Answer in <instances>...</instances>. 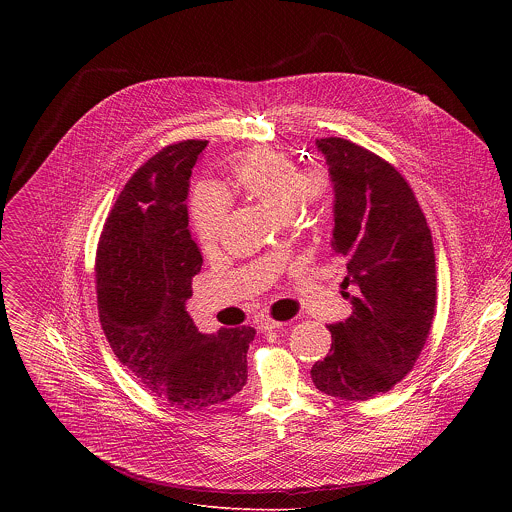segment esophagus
I'll return each instance as SVG.
<instances>
[{
    "label": "esophagus",
    "instance_id": "esophagus-1",
    "mask_svg": "<svg viewBox=\"0 0 512 512\" xmlns=\"http://www.w3.org/2000/svg\"><path fill=\"white\" fill-rule=\"evenodd\" d=\"M286 323H282V321H276V319H272V317H262V319H258V329L260 331H274V329H282Z\"/></svg>",
    "mask_w": 512,
    "mask_h": 512
}]
</instances>
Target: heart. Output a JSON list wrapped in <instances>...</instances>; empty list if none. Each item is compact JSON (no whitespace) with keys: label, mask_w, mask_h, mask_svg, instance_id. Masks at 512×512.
Instances as JSON below:
<instances>
[{"label":"heart","mask_w":512,"mask_h":512,"mask_svg":"<svg viewBox=\"0 0 512 512\" xmlns=\"http://www.w3.org/2000/svg\"><path fill=\"white\" fill-rule=\"evenodd\" d=\"M232 175L240 191L280 217L321 207L331 191L329 175L323 169H299L286 151L274 147L248 149L232 165ZM230 207V195L220 185H197L191 215L203 248L209 250L219 242Z\"/></svg>","instance_id":"1"}]
</instances>
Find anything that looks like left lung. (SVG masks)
I'll use <instances>...</instances> for the list:
<instances>
[{"mask_svg": "<svg viewBox=\"0 0 512 512\" xmlns=\"http://www.w3.org/2000/svg\"><path fill=\"white\" fill-rule=\"evenodd\" d=\"M335 189L333 256L347 262L351 317L329 325L331 349L311 368L317 390L368 400L418 361L436 315V254L422 207L402 173L345 138L317 140Z\"/></svg>", "mask_w": 512, "mask_h": 512, "instance_id": "8db88e82", "label": "left lung"}]
</instances>
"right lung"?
I'll return each instance as SVG.
<instances>
[{"mask_svg": "<svg viewBox=\"0 0 512 512\" xmlns=\"http://www.w3.org/2000/svg\"><path fill=\"white\" fill-rule=\"evenodd\" d=\"M207 140L163 147L118 195L96 250L104 335L142 384L169 406L201 410L242 390L254 327L201 333L185 309L203 256L189 232V177Z\"/></svg>", "mask_w": 512, "mask_h": 512, "instance_id": "obj_1", "label": "right lung"}]
</instances>
